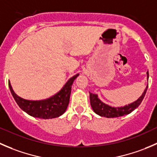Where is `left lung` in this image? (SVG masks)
<instances>
[{"mask_svg": "<svg viewBox=\"0 0 157 157\" xmlns=\"http://www.w3.org/2000/svg\"><path fill=\"white\" fill-rule=\"evenodd\" d=\"M147 78H149V72H147ZM147 88L148 85L147 86L146 89L144 90V93L136 101L133 102V103L130 104V105H126L124 107H120V108H114V107H111L109 105H106V104L103 103L100 99L98 98V95L95 94H92L90 92V102H91V108H92L93 111L98 115L101 116V117H121V116L126 115V114H130L134 109H136L138 106L141 104L143 99H144V96H145L146 92H147Z\"/></svg>", "mask_w": 157, "mask_h": 157, "instance_id": "8db88e82", "label": "left lung"}]
</instances>
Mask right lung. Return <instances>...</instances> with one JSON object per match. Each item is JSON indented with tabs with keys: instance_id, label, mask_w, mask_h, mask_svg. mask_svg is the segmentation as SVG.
Listing matches in <instances>:
<instances>
[{
	"instance_id": "right-lung-1",
	"label": "right lung",
	"mask_w": 157,
	"mask_h": 157,
	"mask_svg": "<svg viewBox=\"0 0 157 157\" xmlns=\"http://www.w3.org/2000/svg\"><path fill=\"white\" fill-rule=\"evenodd\" d=\"M78 76V74H77L72 77L55 95L40 101H29L22 98L15 94L10 82H8V85L13 98L23 111L34 117L51 119L59 117L67 109L72 85Z\"/></svg>"
}]
</instances>
